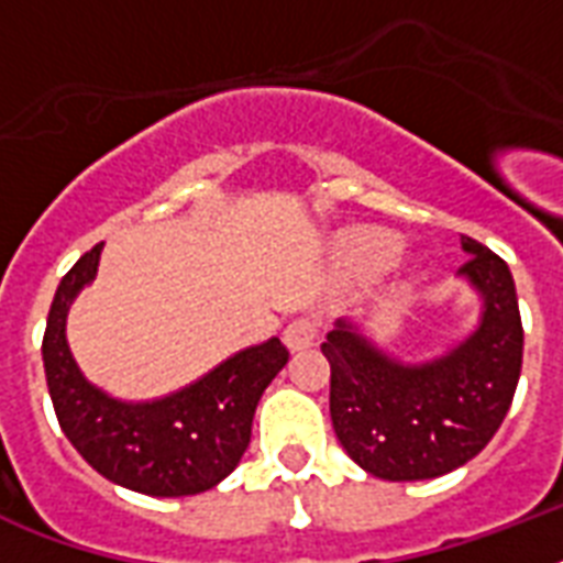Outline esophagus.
Instances as JSON below:
<instances>
[{
    "label": "esophagus",
    "mask_w": 563,
    "mask_h": 563,
    "mask_svg": "<svg viewBox=\"0 0 563 563\" xmlns=\"http://www.w3.org/2000/svg\"><path fill=\"white\" fill-rule=\"evenodd\" d=\"M318 339V318L298 316L291 318L286 330H283V342L289 344V351H303Z\"/></svg>",
    "instance_id": "esophagus-1"
}]
</instances>
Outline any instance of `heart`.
Here are the masks:
<instances>
[{"label": "heart", "instance_id": "heart-1", "mask_svg": "<svg viewBox=\"0 0 563 563\" xmlns=\"http://www.w3.org/2000/svg\"><path fill=\"white\" fill-rule=\"evenodd\" d=\"M397 251H400L397 239L388 236V233H379V230H362L347 242V260L356 268H365V272H376V268L391 265Z\"/></svg>", "mask_w": 563, "mask_h": 563}]
</instances>
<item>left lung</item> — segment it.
I'll list each match as a JSON object with an SVG mask.
<instances>
[{"label": "left lung", "mask_w": 563, "mask_h": 563, "mask_svg": "<svg viewBox=\"0 0 563 563\" xmlns=\"http://www.w3.org/2000/svg\"><path fill=\"white\" fill-rule=\"evenodd\" d=\"M459 272L482 291L479 330L427 365H400L339 321L321 351L330 360V418L342 446L371 476L435 479L462 467L497 435L523 365L515 277L503 256L462 236Z\"/></svg>", "instance_id": "1"}]
</instances>
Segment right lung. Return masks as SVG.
Wrapping results in <instances>:
<instances>
[{
  "label": "right lung",
  "instance_id": "obj_1",
  "mask_svg": "<svg viewBox=\"0 0 563 563\" xmlns=\"http://www.w3.org/2000/svg\"><path fill=\"white\" fill-rule=\"evenodd\" d=\"M101 245L64 274L48 309L43 365L57 423L92 471L148 497L216 488L251 441L256 402L289 362L280 339L256 344L184 391L154 402H119L92 388L66 347V309L92 280Z\"/></svg>",
  "mask_w": 563,
  "mask_h": 563
}]
</instances>
